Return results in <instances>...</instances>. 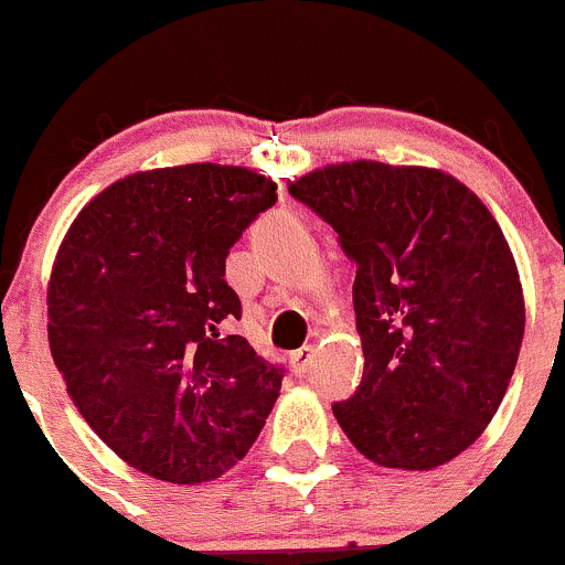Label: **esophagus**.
I'll return each instance as SVG.
<instances>
[{"mask_svg": "<svg viewBox=\"0 0 565 565\" xmlns=\"http://www.w3.org/2000/svg\"><path fill=\"white\" fill-rule=\"evenodd\" d=\"M312 360H316V349H312V345H301V349H296L294 354H290V365H294L296 373L310 371Z\"/></svg>", "mask_w": 565, "mask_h": 565, "instance_id": "obj_1", "label": "esophagus"}]
</instances>
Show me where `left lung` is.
Returning a JSON list of instances; mask_svg holds the SVG:
<instances>
[{
    "label": "left lung",
    "instance_id": "left-lung-1",
    "mask_svg": "<svg viewBox=\"0 0 565 565\" xmlns=\"http://www.w3.org/2000/svg\"><path fill=\"white\" fill-rule=\"evenodd\" d=\"M288 192L356 264L362 384L334 404L367 461L426 472L465 454L505 398L524 338V296L500 225L437 167L356 159Z\"/></svg>",
    "mask_w": 565,
    "mask_h": 565
}]
</instances>
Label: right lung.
Instances as JSON below:
<instances>
[{"label": "right lung", "instance_id": "add662e5", "mask_svg": "<svg viewBox=\"0 0 565 565\" xmlns=\"http://www.w3.org/2000/svg\"><path fill=\"white\" fill-rule=\"evenodd\" d=\"M277 183L233 164L131 172L76 214L49 277V349L87 426L178 486L247 456L282 387L242 334L225 258Z\"/></svg>", "mask_w": 565, "mask_h": 565}]
</instances>
